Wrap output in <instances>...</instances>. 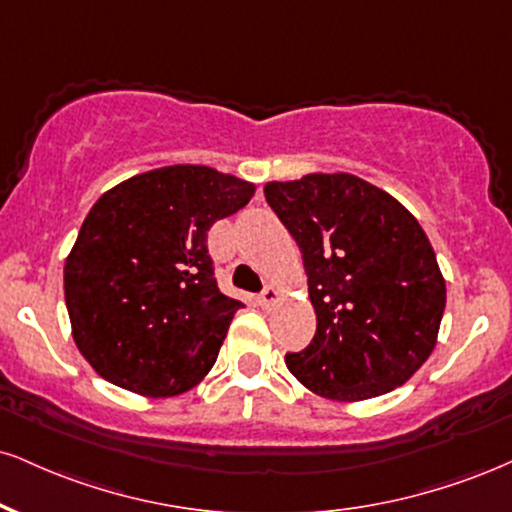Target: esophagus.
Wrapping results in <instances>:
<instances>
[{
	"instance_id": "1",
	"label": "esophagus",
	"mask_w": 512,
	"mask_h": 512,
	"mask_svg": "<svg viewBox=\"0 0 512 512\" xmlns=\"http://www.w3.org/2000/svg\"><path fill=\"white\" fill-rule=\"evenodd\" d=\"M257 300H260L262 307H272V305L276 303V300H279V291H276L274 286H267V288H264V291L260 293V298H257Z\"/></svg>"
}]
</instances>
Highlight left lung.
I'll use <instances>...</instances> for the list:
<instances>
[{
    "instance_id": "left-lung-1",
    "label": "left lung",
    "mask_w": 512,
    "mask_h": 512,
    "mask_svg": "<svg viewBox=\"0 0 512 512\" xmlns=\"http://www.w3.org/2000/svg\"><path fill=\"white\" fill-rule=\"evenodd\" d=\"M264 197L295 238L317 331L286 353L300 384L331 400L403 386L436 346L446 281L427 233L396 197L353 174L272 181Z\"/></svg>"
}]
</instances>
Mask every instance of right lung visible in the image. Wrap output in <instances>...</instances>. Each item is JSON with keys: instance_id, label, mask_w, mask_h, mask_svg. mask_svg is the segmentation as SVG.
Segmentation results:
<instances>
[{"instance_id": "obj_1", "label": "right lung", "mask_w": 512, "mask_h": 512, "mask_svg": "<svg viewBox=\"0 0 512 512\" xmlns=\"http://www.w3.org/2000/svg\"><path fill=\"white\" fill-rule=\"evenodd\" d=\"M255 186L209 166L145 171L107 190L66 257L73 341L102 379L143 396L200 381L243 303L219 291L207 231Z\"/></svg>"}]
</instances>
